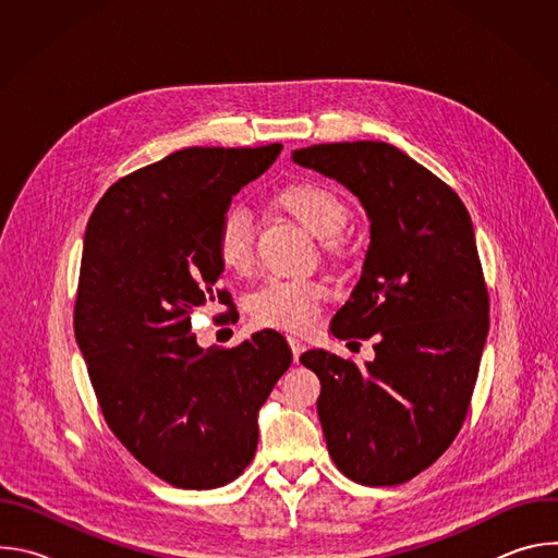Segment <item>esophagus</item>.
Segmentation results:
<instances>
[{
    "instance_id": "34e87169",
    "label": "esophagus",
    "mask_w": 558,
    "mask_h": 558,
    "mask_svg": "<svg viewBox=\"0 0 558 558\" xmlns=\"http://www.w3.org/2000/svg\"><path fill=\"white\" fill-rule=\"evenodd\" d=\"M289 344H291V351H293V360L298 362V357L302 355L304 351V342L300 338H289Z\"/></svg>"
}]
</instances>
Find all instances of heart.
Listing matches in <instances>:
<instances>
[{
    "mask_svg": "<svg viewBox=\"0 0 558 558\" xmlns=\"http://www.w3.org/2000/svg\"><path fill=\"white\" fill-rule=\"evenodd\" d=\"M274 205L331 247L344 231L351 211L344 198L320 183H293L274 196ZM216 256L231 274H247L254 265V227L243 209H229L216 231ZM325 289L306 280H269L252 295V317L258 327L302 333L313 320Z\"/></svg>",
    "mask_w": 558,
    "mask_h": 558,
    "instance_id": "b5f03b06",
    "label": "heart"
}]
</instances>
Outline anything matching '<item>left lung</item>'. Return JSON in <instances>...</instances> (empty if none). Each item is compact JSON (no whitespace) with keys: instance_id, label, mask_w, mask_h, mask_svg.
<instances>
[{"instance_id":"1","label":"left lung","mask_w":558,"mask_h":558,"mask_svg":"<svg viewBox=\"0 0 558 558\" xmlns=\"http://www.w3.org/2000/svg\"><path fill=\"white\" fill-rule=\"evenodd\" d=\"M293 161L349 187L371 220V245L340 340L375 338L357 366L313 349L329 454L362 486H397L435 463L465 420L490 325L488 289L461 198L402 149L381 141L323 143Z\"/></svg>"}]
</instances>
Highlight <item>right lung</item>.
Masks as SVG:
<instances>
[{
    "label": "right lung",
    "instance_id": "obj_1",
    "mask_svg": "<svg viewBox=\"0 0 558 558\" xmlns=\"http://www.w3.org/2000/svg\"><path fill=\"white\" fill-rule=\"evenodd\" d=\"M280 149H179L117 181L86 227L76 344L110 430L177 488H218L250 465L258 411L293 360L271 329L209 351L190 333L194 311L229 306L216 231L231 196Z\"/></svg>",
    "mask_w": 558,
    "mask_h": 558
}]
</instances>
